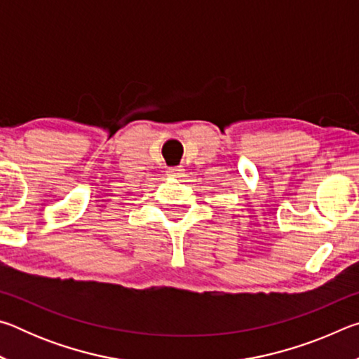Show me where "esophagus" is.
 Returning <instances> with one entry per match:
<instances>
[{
    "label": "esophagus",
    "mask_w": 359,
    "mask_h": 359,
    "mask_svg": "<svg viewBox=\"0 0 359 359\" xmlns=\"http://www.w3.org/2000/svg\"><path fill=\"white\" fill-rule=\"evenodd\" d=\"M182 171H184V169H182L180 166H175V168H169L168 172L174 175V177H182Z\"/></svg>",
    "instance_id": "esophagus-1"
}]
</instances>
